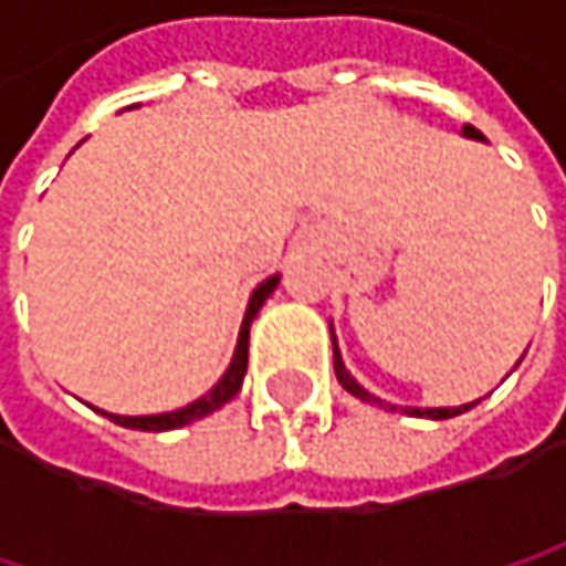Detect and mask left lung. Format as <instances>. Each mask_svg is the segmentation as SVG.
Returning <instances> with one entry per match:
<instances>
[{
	"mask_svg": "<svg viewBox=\"0 0 566 566\" xmlns=\"http://www.w3.org/2000/svg\"><path fill=\"white\" fill-rule=\"evenodd\" d=\"M469 140H485L475 127H465L462 130ZM331 340H334V374H337V384L347 390L350 396H357V399H364V402H380L384 406V399H377V396H370L354 377H350V370L344 367V360H340V350H337V337H334V327H331ZM521 364V360H517ZM479 402V399H475ZM475 402H465V406H439V409H419V406H402V412L406 416H419V419H452V416H459V412H465V409H472ZM396 412V406H390Z\"/></svg>",
	"mask_w": 566,
	"mask_h": 566,
	"instance_id": "obj_1",
	"label": "left lung"
}]
</instances>
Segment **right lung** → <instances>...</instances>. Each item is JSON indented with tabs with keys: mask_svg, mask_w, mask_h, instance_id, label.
<instances>
[{
	"mask_svg": "<svg viewBox=\"0 0 566 566\" xmlns=\"http://www.w3.org/2000/svg\"><path fill=\"white\" fill-rule=\"evenodd\" d=\"M275 287H279V275L265 279V282L252 291V297H249V307H245V317H242V331H239V344H235L232 364H229V370L222 374V380H219V384H216L209 394L199 396L196 402H189V406H182V409H172V412H157V416H117V412H104V409H97V412H104L111 422H117V426H124V429H140V432H167V429L189 426V422H196V419H202V416H209V412L222 409V406H226L232 396L242 390V380H245V370H249V327H252L255 314L262 311V304L269 301V294H272Z\"/></svg>",
	"mask_w": 566,
	"mask_h": 566,
	"instance_id": "1",
	"label": "right lung"
}]
</instances>
